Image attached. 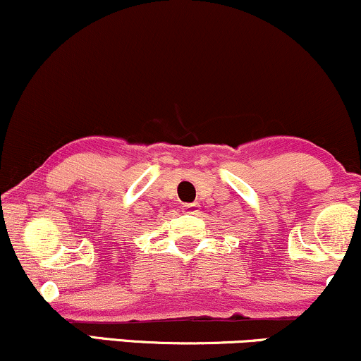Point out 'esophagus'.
<instances>
[{
	"label": "esophagus",
	"mask_w": 361,
	"mask_h": 361,
	"mask_svg": "<svg viewBox=\"0 0 361 361\" xmlns=\"http://www.w3.org/2000/svg\"><path fill=\"white\" fill-rule=\"evenodd\" d=\"M182 212H184V214H197V212H199V204L197 202L184 204V206H182Z\"/></svg>",
	"instance_id": "obj_1"
}]
</instances>
